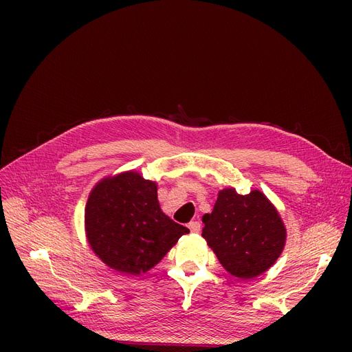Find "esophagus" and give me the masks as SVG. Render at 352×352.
Masks as SVG:
<instances>
[{
  "mask_svg": "<svg viewBox=\"0 0 352 352\" xmlns=\"http://www.w3.org/2000/svg\"><path fill=\"white\" fill-rule=\"evenodd\" d=\"M188 228H189V230L192 232V233H198L201 230V223L199 221H190L189 225H188Z\"/></svg>",
  "mask_w": 352,
  "mask_h": 352,
  "instance_id": "obj_1",
  "label": "esophagus"
}]
</instances>
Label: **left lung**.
<instances>
[{
  "label": "left lung",
  "mask_w": 352,
  "mask_h": 352,
  "mask_svg": "<svg viewBox=\"0 0 352 352\" xmlns=\"http://www.w3.org/2000/svg\"><path fill=\"white\" fill-rule=\"evenodd\" d=\"M202 223V236L220 264L243 280L269 270L285 248L286 229L279 212L257 189L247 195L233 188L220 190Z\"/></svg>",
  "instance_id": "8db88e82"
}]
</instances>
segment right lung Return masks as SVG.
Segmentation results:
<instances>
[{"mask_svg": "<svg viewBox=\"0 0 352 352\" xmlns=\"http://www.w3.org/2000/svg\"><path fill=\"white\" fill-rule=\"evenodd\" d=\"M85 229L91 250L109 267L129 276L153 269L189 232L164 214L157 184L138 172L95 185L85 207Z\"/></svg>", "mask_w": 352, "mask_h": 352, "instance_id": "1", "label": "right lung"}]
</instances>
